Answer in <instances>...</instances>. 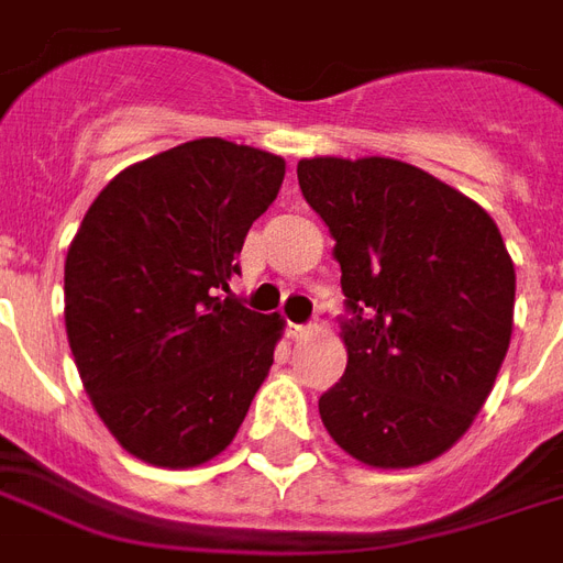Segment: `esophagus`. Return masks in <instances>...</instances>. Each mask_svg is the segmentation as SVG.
<instances>
[{"label": "esophagus", "instance_id": "1", "mask_svg": "<svg viewBox=\"0 0 563 563\" xmlns=\"http://www.w3.org/2000/svg\"><path fill=\"white\" fill-rule=\"evenodd\" d=\"M308 332H311V327H299V323H287V338H294V341H299V338H306Z\"/></svg>", "mask_w": 563, "mask_h": 563}]
</instances>
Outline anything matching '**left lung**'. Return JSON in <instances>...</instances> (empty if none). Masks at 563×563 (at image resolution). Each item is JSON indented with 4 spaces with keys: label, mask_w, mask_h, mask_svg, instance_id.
Wrapping results in <instances>:
<instances>
[{
    "label": "left lung",
    "mask_w": 563,
    "mask_h": 563,
    "mask_svg": "<svg viewBox=\"0 0 563 563\" xmlns=\"http://www.w3.org/2000/svg\"><path fill=\"white\" fill-rule=\"evenodd\" d=\"M335 236L346 371L320 397L329 437L365 466L445 454L484 407L514 332L517 273L489 213L421 168L299 159Z\"/></svg>",
    "instance_id": "obj_1"
}]
</instances>
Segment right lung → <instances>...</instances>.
I'll return each instance as SVG.
<instances>
[{"label":"right lung","mask_w":563,"mask_h":563,"mask_svg":"<svg viewBox=\"0 0 563 563\" xmlns=\"http://www.w3.org/2000/svg\"><path fill=\"white\" fill-rule=\"evenodd\" d=\"M285 159L196 139L115 175L65 261L76 371L112 437L151 466L222 454L269 374L282 317L228 294Z\"/></svg>","instance_id":"right-lung-1"}]
</instances>
